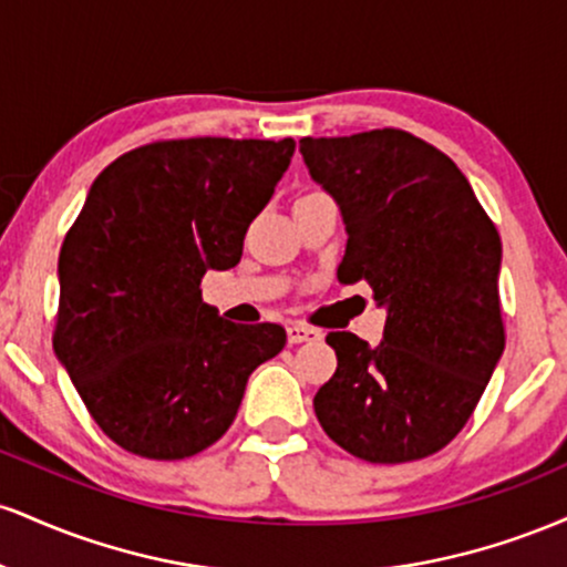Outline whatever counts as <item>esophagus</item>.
I'll return each instance as SVG.
<instances>
[{
  "label": "esophagus",
  "mask_w": 567,
  "mask_h": 567,
  "mask_svg": "<svg viewBox=\"0 0 567 567\" xmlns=\"http://www.w3.org/2000/svg\"><path fill=\"white\" fill-rule=\"evenodd\" d=\"M317 338H322V330L311 328V324H303V322H290L288 324V341L290 343L317 341Z\"/></svg>",
  "instance_id": "1"
}]
</instances>
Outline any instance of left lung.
<instances>
[{"instance_id": "obj_1", "label": "left lung", "mask_w": 567, "mask_h": 567, "mask_svg": "<svg viewBox=\"0 0 567 567\" xmlns=\"http://www.w3.org/2000/svg\"><path fill=\"white\" fill-rule=\"evenodd\" d=\"M301 154L347 226L338 279L368 282L386 309L375 347L328 333L338 368L317 419L370 464L426 458L464 429L504 354L496 226L455 162L405 130L301 138Z\"/></svg>"}]
</instances>
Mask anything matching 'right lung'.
Returning a JSON list of instances; mask_svg holds the SVG:
<instances>
[{
  "mask_svg": "<svg viewBox=\"0 0 567 567\" xmlns=\"http://www.w3.org/2000/svg\"><path fill=\"white\" fill-rule=\"evenodd\" d=\"M292 152V138L157 141L90 186L58 258L53 349L127 453L175 461L210 447L252 370L288 341L275 322L218 317L199 282L239 264Z\"/></svg>",
  "mask_w": 567,
  "mask_h": 567,
  "instance_id": "add662e5",
  "label": "right lung"
}]
</instances>
